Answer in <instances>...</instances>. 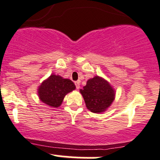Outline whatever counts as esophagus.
I'll list each match as a JSON object with an SVG mask.
<instances>
[{
	"label": "esophagus",
	"instance_id": "34e87169",
	"mask_svg": "<svg viewBox=\"0 0 160 160\" xmlns=\"http://www.w3.org/2000/svg\"><path fill=\"white\" fill-rule=\"evenodd\" d=\"M75 87H76L77 89H78V88H80V81H77V82H75Z\"/></svg>",
	"mask_w": 160,
	"mask_h": 160
}]
</instances>
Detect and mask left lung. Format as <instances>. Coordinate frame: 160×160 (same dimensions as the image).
Listing matches in <instances>:
<instances>
[{
  "mask_svg": "<svg viewBox=\"0 0 160 160\" xmlns=\"http://www.w3.org/2000/svg\"><path fill=\"white\" fill-rule=\"evenodd\" d=\"M86 107L92 113L103 112L114 99V91L110 84L99 76L88 80L80 90Z\"/></svg>",
  "mask_w": 160,
  "mask_h": 160,
  "instance_id": "1",
  "label": "left lung"
}]
</instances>
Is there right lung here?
Segmentation results:
<instances>
[{"label":"right lung","mask_w":160,"mask_h":160,"mask_svg":"<svg viewBox=\"0 0 160 160\" xmlns=\"http://www.w3.org/2000/svg\"><path fill=\"white\" fill-rule=\"evenodd\" d=\"M75 88V84L69 79H64L59 75H51L39 86L38 93L44 103L52 107H58L67 93Z\"/></svg>","instance_id":"right-lung-1"}]
</instances>
